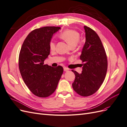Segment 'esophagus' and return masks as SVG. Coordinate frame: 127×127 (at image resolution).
<instances>
[{
    "label": "esophagus",
    "mask_w": 127,
    "mask_h": 127,
    "mask_svg": "<svg viewBox=\"0 0 127 127\" xmlns=\"http://www.w3.org/2000/svg\"><path fill=\"white\" fill-rule=\"evenodd\" d=\"M64 71H67L69 70V69L68 68H66V67H64Z\"/></svg>",
    "instance_id": "obj_1"
}]
</instances>
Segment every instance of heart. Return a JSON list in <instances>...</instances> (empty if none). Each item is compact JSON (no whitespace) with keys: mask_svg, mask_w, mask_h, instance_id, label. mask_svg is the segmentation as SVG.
Wrapping results in <instances>:
<instances>
[{"mask_svg":"<svg viewBox=\"0 0 127 127\" xmlns=\"http://www.w3.org/2000/svg\"><path fill=\"white\" fill-rule=\"evenodd\" d=\"M60 36L64 39L70 47H75L80 38V33L74 30L68 29L64 30L60 34ZM49 47L51 51L56 49V44L53 41H51Z\"/></svg>","mask_w":127,"mask_h":127,"instance_id":"b5f03b06","label":"heart"}]
</instances>
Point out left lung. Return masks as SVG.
<instances>
[{
    "label": "left lung",
    "instance_id": "1",
    "mask_svg": "<svg viewBox=\"0 0 127 127\" xmlns=\"http://www.w3.org/2000/svg\"><path fill=\"white\" fill-rule=\"evenodd\" d=\"M86 41L80 59L83 63L80 74L74 70L75 79L72 86L77 93L88 96L95 93L105 79L107 60L105 49L97 33L92 29L84 26Z\"/></svg>",
    "mask_w": 127,
    "mask_h": 127
}]
</instances>
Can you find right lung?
I'll return each instance as SVG.
<instances>
[{
	"mask_svg": "<svg viewBox=\"0 0 127 127\" xmlns=\"http://www.w3.org/2000/svg\"><path fill=\"white\" fill-rule=\"evenodd\" d=\"M60 27L45 26L30 33L22 44L18 66L22 78L32 93L40 97H47L56 90L64 69L44 64L50 54L49 44L53 34Z\"/></svg>",
	"mask_w": 127,
	"mask_h": 127,
	"instance_id": "add662e5",
	"label": "right lung"
}]
</instances>
